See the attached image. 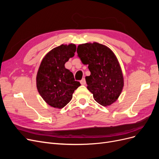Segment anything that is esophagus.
I'll list each match as a JSON object with an SVG mask.
<instances>
[{
	"label": "esophagus",
	"instance_id": "obj_1",
	"mask_svg": "<svg viewBox=\"0 0 159 159\" xmlns=\"http://www.w3.org/2000/svg\"><path fill=\"white\" fill-rule=\"evenodd\" d=\"M80 83H81V85H85L86 82H85V78H83L82 80H81L80 81Z\"/></svg>",
	"mask_w": 159,
	"mask_h": 159
}]
</instances>
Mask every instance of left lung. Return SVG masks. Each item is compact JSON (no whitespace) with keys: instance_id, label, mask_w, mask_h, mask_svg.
Here are the masks:
<instances>
[{"instance_id":"obj_1","label":"left lung","mask_w":159,"mask_h":159,"mask_svg":"<svg viewBox=\"0 0 159 159\" xmlns=\"http://www.w3.org/2000/svg\"><path fill=\"white\" fill-rule=\"evenodd\" d=\"M77 53L81 62L88 65L91 75L85 77V81L94 99L105 107L116 102L123 90L124 79L113 52L106 46L93 42L80 44Z\"/></svg>"}]
</instances>
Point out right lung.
<instances>
[{
  "instance_id": "obj_1",
  "label": "right lung",
  "mask_w": 159,
  "mask_h": 159,
  "mask_svg": "<svg viewBox=\"0 0 159 159\" xmlns=\"http://www.w3.org/2000/svg\"><path fill=\"white\" fill-rule=\"evenodd\" d=\"M75 51L74 44H61L47 53L41 61L36 75V87L42 99L52 107H65L81 85L64 66L74 56Z\"/></svg>"
}]
</instances>
